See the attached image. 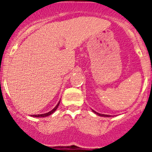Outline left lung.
I'll return each instance as SVG.
<instances>
[{"instance_id": "obj_1", "label": "left lung", "mask_w": 152, "mask_h": 152, "mask_svg": "<svg viewBox=\"0 0 152 152\" xmlns=\"http://www.w3.org/2000/svg\"><path fill=\"white\" fill-rule=\"evenodd\" d=\"M92 111L94 113H96V115H98V116H103V117H110V116H110V115H105V114L98 113H96V111H94V110H92Z\"/></svg>"}]
</instances>
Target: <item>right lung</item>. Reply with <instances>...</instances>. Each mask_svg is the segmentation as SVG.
I'll list each match as a JSON object with an SVG mask.
<instances>
[{"instance_id":"obj_1","label":"right lung","mask_w":152,"mask_h":152,"mask_svg":"<svg viewBox=\"0 0 152 152\" xmlns=\"http://www.w3.org/2000/svg\"><path fill=\"white\" fill-rule=\"evenodd\" d=\"M59 103H60V100H59V102H58V103L57 105L56 106V107H55L53 110H52L51 111H49V113H43V114H37V115H31V116H33V117H45V116H50L51 114L53 113H54L55 111L57 110L58 107V105H59Z\"/></svg>"}]
</instances>
